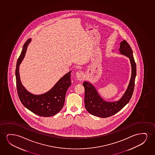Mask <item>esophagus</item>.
<instances>
[{"instance_id":"obj_1","label":"esophagus","mask_w":155,"mask_h":155,"mask_svg":"<svg viewBox=\"0 0 155 155\" xmlns=\"http://www.w3.org/2000/svg\"><path fill=\"white\" fill-rule=\"evenodd\" d=\"M76 76L79 81H83L84 79V73L82 71H78L76 72Z\"/></svg>"}]
</instances>
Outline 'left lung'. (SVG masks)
Listing matches in <instances>:
<instances>
[{
	"label": "left lung",
	"mask_w": 155,
	"mask_h": 155,
	"mask_svg": "<svg viewBox=\"0 0 155 155\" xmlns=\"http://www.w3.org/2000/svg\"><path fill=\"white\" fill-rule=\"evenodd\" d=\"M119 51L122 54L129 58L132 67L131 78L129 84L120 100L114 102L105 101L100 97L96 89L91 84L86 81L83 83L85 88V107L90 114L94 116L105 118L114 115L129 103L134 93L137 69L132 50L129 43L123 40L120 43Z\"/></svg>",
	"instance_id": "8db88e82"
}]
</instances>
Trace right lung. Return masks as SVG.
Masks as SVG:
<instances>
[{"label":"right lung","instance_id":"add662e5","mask_svg":"<svg viewBox=\"0 0 155 155\" xmlns=\"http://www.w3.org/2000/svg\"><path fill=\"white\" fill-rule=\"evenodd\" d=\"M31 39L24 43L21 55L17 60L15 70L17 93L24 106L34 114L41 117H48L56 114L64 106L66 92L71 85V72H68L56 83L53 88L46 93L34 95L30 93L21 84L19 74V66L25 54Z\"/></svg>","mask_w":155,"mask_h":155}]
</instances>
